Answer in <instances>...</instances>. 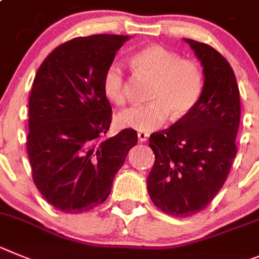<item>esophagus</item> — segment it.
<instances>
[{
    "instance_id": "obj_1",
    "label": "esophagus",
    "mask_w": 259,
    "mask_h": 259,
    "mask_svg": "<svg viewBox=\"0 0 259 259\" xmlns=\"http://www.w3.org/2000/svg\"><path fill=\"white\" fill-rule=\"evenodd\" d=\"M138 139L139 142H147L148 141V134L144 132H138Z\"/></svg>"
}]
</instances>
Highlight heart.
Returning a JSON list of instances; mask_svg holds the SVG:
<instances>
[{"label":"heart","instance_id":"b5f03b06","mask_svg":"<svg viewBox=\"0 0 259 259\" xmlns=\"http://www.w3.org/2000/svg\"><path fill=\"white\" fill-rule=\"evenodd\" d=\"M132 64L141 73L153 78L147 104L121 111L116 122L121 127L150 133L161 127L170 112L179 118L188 115L201 98L204 74L195 60L181 59L177 53L160 45L141 49L132 57ZM103 92L112 103L126 102V81L120 63H109L103 73Z\"/></svg>","mask_w":259,"mask_h":259}]
</instances>
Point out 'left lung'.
Segmentation results:
<instances>
[{"label":"left lung","instance_id":"obj_1","mask_svg":"<svg viewBox=\"0 0 259 259\" xmlns=\"http://www.w3.org/2000/svg\"><path fill=\"white\" fill-rule=\"evenodd\" d=\"M204 73L196 107L169 129L153 133L155 164L147 178L153 204L173 217L199 213L225 185L236 156L240 93L230 63L206 44L185 38Z\"/></svg>","mask_w":259,"mask_h":259}]
</instances>
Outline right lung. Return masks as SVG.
Listing matches in <instances>:
<instances>
[{
  "label": "right lung",
  "instance_id": "right-lung-1",
  "mask_svg": "<svg viewBox=\"0 0 259 259\" xmlns=\"http://www.w3.org/2000/svg\"><path fill=\"white\" fill-rule=\"evenodd\" d=\"M129 38H72L51 51L34 76L27 137L32 178L44 199L63 213H82L102 204L138 142L133 129L101 139L112 120L103 73Z\"/></svg>",
  "mask_w": 259,
  "mask_h": 259
}]
</instances>
